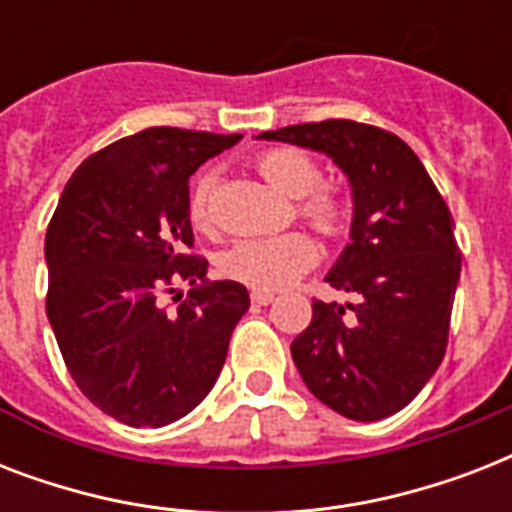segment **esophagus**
<instances>
[{
    "label": "esophagus",
    "mask_w": 512,
    "mask_h": 512,
    "mask_svg": "<svg viewBox=\"0 0 512 512\" xmlns=\"http://www.w3.org/2000/svg\"><path fill=\"white\" fill-rule=\"evenodd\" d=\"M273 300H276L273 292H263V289H255V292H252V303L255 305H271Z\"/></svg>",
    "instance_id": "esophagus-1"
}]
</instances>
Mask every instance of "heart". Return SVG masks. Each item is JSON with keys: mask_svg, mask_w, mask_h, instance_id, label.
<instances>
[{"mask_svg": "<svg viewBox=\"0 0 512 512\" xmlns=\"http://www.w3.org/2000/svg\"><path fill=\"white\" fill-rule=\"evenodd\" d=\"M257 170L279 193L300 199V215L327 236H335L345 223V204L335 193L316 191L321 183L319 164L297 148H273L257 159ZM212 185L215 177L201 175L193 183L188 212L196 228L212 225ZM319 260V247L308 233L292 231L279 236H255L236 241L223 255V271L252 289L279 292L297 281Z\"/></svg>", "mask_w": 512, "mask_h": 512, "instance_id": "1", "label": "heart"}]
</instances>
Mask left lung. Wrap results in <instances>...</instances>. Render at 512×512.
<instances>
[{"label": "left lung", "instance_id": "left-lung-1", "mask_svg": "<svg viewBox=\"0 0 512 512\" xmlns=\"http://www.w3.org/2000/svg\"><path fill=\"white\" fill-rule=\"evenodd\" d=\"M327 154L353 193L350 244L327 273L356 303L313 300L292 358L321 404L358 422L401 412L446 353L462 257L452 212L404 140L327 119L257 135Z\"/></svg>", "mask_w": 512, "mask_h": 512}]
</instances>
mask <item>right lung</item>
I'll return each instance as SVG.
<instances>
[{"instance_id":"1","label":"right lung","mask_w":512,"mask_h":512,"mask_svg":"<svg viewBox=\"0 0 512 512\" xmlns=\"http://www.w3.org/2000/svg\"><path fill=\"white\" fill-rule=\"evenodd\" d=\"M241 135L148 127L79 164L47 228V319L68 372L108 417L162 428L204 401L249 308L239 281H207L188 177ZM185 280L177 312L161 292Z\"/></svg>"}]
</instances>
